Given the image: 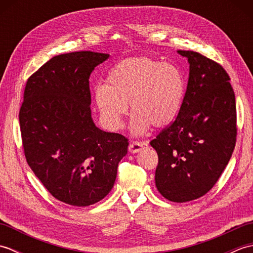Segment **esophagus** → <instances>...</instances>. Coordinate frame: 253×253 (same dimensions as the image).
Wrapping results in <instances>:
<instances>
[{
	"mask_svg": "<svg viewBox=\"0 0 253 253\" xmlns=\"http://www.w3.org/2000/svg\"><path fill=\"white\" fill-rule=\"evenodd\" d=\"M146 147H148L147 141H141V142L132 141L129 144V147H128V150H129L130 153H138L139 151H141V150Z\"/></svg>",
	"mask_w": 253,
	"mask_h": 253,
	"instance_id": "esophagus-1",
	"label": "esophagus"
}]
</instances>
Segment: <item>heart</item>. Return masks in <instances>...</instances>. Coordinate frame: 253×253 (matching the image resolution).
Segmentation results:
<instances>
[{
    "label": "heart",
    "mask_w": 253,
    "mask_h": 253,
    "mask_svg": "<svg viewBox=\"0 0 253 253\" xmlns=\"http://www.w3.org/2000/svg\"><path fill=\"white\" fill-rule=\"evenodd\" d=\"M184 95L185 80L178 69L149 57L123 60L107 74L105 85L94 89L95 104L112 130L122 129L130 104L135 135H143L150 126H169L179 113Z\"/></svg>",
    "instance_id": "b5f03b06"
}]
</instances>
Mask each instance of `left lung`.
<instances>
[{
  "label": "left lung",
  "mask_w": 253,
  "mask_h": 253,
  "mask_svg": "<svg viewBox=\"0 0 253 253\" xmlns=\"http://www.w3.org/2000/svg\"><path fill=\"white\" fill-rule=\"evenodd\" d=\"M189 78L176 120L150 142L158 152L155 186L173 202H188L212 189L232 157L237 136L235 93L226 71L193 51Z\"/></svg>",
  "instance_id": "8db88e82"
}]
</instances>
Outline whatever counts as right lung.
<instances>
[{
	"mask_svg": "<svg viewBox=\"0 0 253 253\" xmlns=\"http://www.w3.org/2000/svg\"><path fill=\"white\" fill-rule=\"evenodd\" d=\"M109 54L54 56L27 80L19 111L27 163L51 195L75 207L102 200L114 186L128 139L91 117L89 77Z\"/></svg>",
	"mask_w": 253,
	"mask_h": 253,
	"instance_id": "1",
	"label": "right lung"
}]
</instances>
